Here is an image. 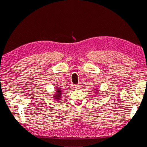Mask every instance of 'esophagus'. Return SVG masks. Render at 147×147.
<instances>
[{"label":"esophagus","instance_id":"obj_1","mask_svg":"<svg viewBox=\"0 0 147 147\" xmlns=\"http://www.w3.org/2000/svg\"><path fill=\"white\" fill-rule=\"evenodd\" d=\"M75 88L76 89H79L80 88V84H75Z\"/></svg>","mask_w":147,"mask_h":147}]
</instances>
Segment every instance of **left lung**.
<instances>
[{
  "instance_id": "1",
  "label": "left lung",
  "mask_w": 147,
  "mask_h": 147,
  "mask_svg": "<svg viewBox=\"0 0 147 147\" xmlns=\"http://www.w3.org/2000/svg\"><path fill=\"white\" fill-rule=\"evenodd\" d=\"M96 91H97V90H96Z\"/></svg>"
}]
</instances>
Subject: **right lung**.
I'll use <instances>...</instances> for the list:
<instances>
[{"label":"right lung","mask_w":147,"mask_h":147,"mask_svg":"<svg viewBox=\"0 0 147 147\" xmlns=\"http://www.w3.org/2000/svg\"><path fill=\"white\" fill-rule=\"evenodd\" d=\"M57 88V87H56ZM56 93L55 94V96H54V99H56V100H60V98L61 97V94H62V90L60 88H57V90L56 91Z\"/></svg>","instance_id":"right-lung-1"}]
</instances>
